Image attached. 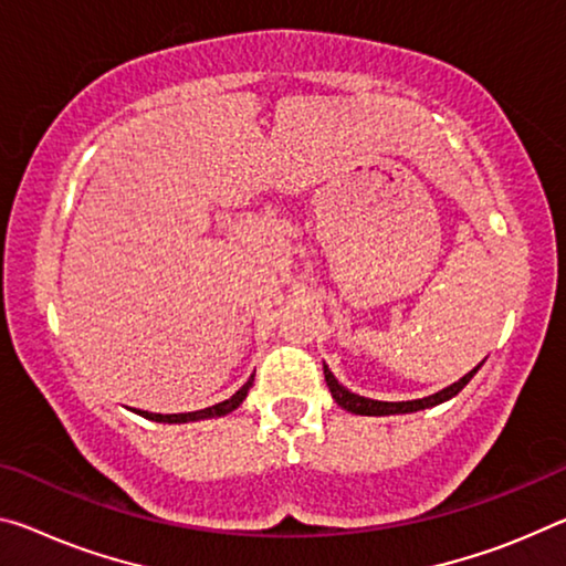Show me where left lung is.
Returning a JSON list of instances; mask_svg holds the SVG:
<instances>
[{"instance_id":"left-lung-1","label":"left lung","mask_w":566,"mask_h":566,"mask_svg":"<svg viewBox=\"0 0 566 566\" xmlns=\"http://www.w3.org/2000/svg\"><path fill=\"white\" fill-rule=\"evenodd\" d=\"M479 367H473V370L469 375H463L459 382L448 385V388H443L441 392H436V396H428V398H420V400H402V402H385V400H370V398L355 396V392H349L347 388H343V385L335 380V375L329 373L327 365H325V380H327V388H329L332 398H335L337 406H343L345 410L355 412V416H396V412H416V410H423V408H433V406H438V402L451 400L453 396H459L465 385H469L473 375L479 373Z\"/></svg>"}]
</instances>
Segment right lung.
Instances as JSON below:
<instances>
[{
	"mask_svg": "<svg viewBox=\"0 0 566 566\" xmlns=\"http://www.w3.org/2000/svg\"><path fill=\"white\" fill-rule=\"evenodd\" d=\"M251 382H254V378H249L241 388L231 396L229 400L223 402H217V406L211 408H203V410H193V412H168V416H164V412H148V410H138L143 418H150V420H158V423H188V420H201V418H219V416H227V412L237 410L241 402H244L247 392L251 388Z\"/></svg>",
	"mask_w": 566,
	"mask_h": 566,
	"instance_id": "1",
	"label": "right lung"
}]
</instances>
